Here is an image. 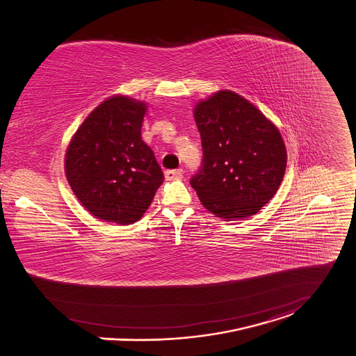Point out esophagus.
Here are the masks:
<instances>
[{
  "label": "esophagus",
  "instance_id": "34e87169",
  "mask_svg": "<svg viewBox=\"0 0 356 356\" xmlns=\"http://www.w3.org/2000/svg\"><path fill=\"white\" fill-rule=\"evenodd\" d=\"M184 175L182 170H167L164 172V178L165 181H175V179H181Z\"/></svg>",
  "mask_w": 356,
  "mask_h": 356
}]
</instances>
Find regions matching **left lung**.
I'll list each match as a JSON object with an SVG mask.
<instances>
[{"label":"left lung","mask_w":356,"mask_h":356,"mask_svg":"<svg viewBox=\"0 0 356 356\" xmlns=\"http://www.w3.org/2000/svg\"><path fill=\"white\" fill-rule=\"evenodd\" d=\"M193 114L204 159L191 185L201 204L228 222L256 215L286 172L287 149L277 127L228 90L200 100Z\"/></svg>","instance_id":"left-lung-1"}]
</instances>
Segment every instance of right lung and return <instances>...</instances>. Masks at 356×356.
Returning a JSON list of instances; mask_svg holds the SVG:
<instances>
[{"label": "right lung", "mask_w": 356, "mask_h": 356, "mask_svg": "<svg viewBox=\"0 0 356 356\" xmlns=\"http://www.w3.org/2000/svg\"><path fill=\"white\" fill-rule=\"evenodd\" d=\"M147 103L125 95L103 100L73 134L65 175L81 205L97 219L136 223L164 181L141 138Z\"/></svg>", "instance_id": "obj_1"}]
</instances>
